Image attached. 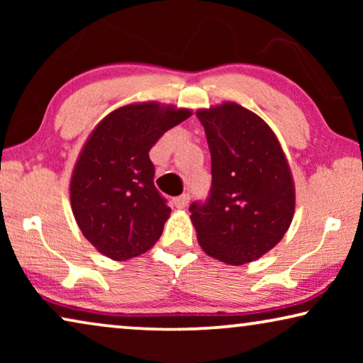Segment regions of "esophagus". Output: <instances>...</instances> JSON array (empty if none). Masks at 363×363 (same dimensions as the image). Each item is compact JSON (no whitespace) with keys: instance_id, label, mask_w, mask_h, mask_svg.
Segmentation results:
<instances>
[{"instance_id":"esophagus-1","label":"esophagus","mask_w":363,"mask_h":363,"mask_svg":"<svg viewBox=\"0 0 363 363\" xmlns=\"http://www.w3.org/2000/svg\"><path fill=\"white\" fill-rule=\"evenodd\" d=\"M190 195H188V193H183V195H180V196H177L175 198V205L178 206V208H185L188 203H190Z\"/></svg>"}]
</instances>
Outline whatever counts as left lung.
<instances>
[{"mask_svg": "<svg viewBox=\"0 0 363 363\" xmlns=\"http://www.w3.org/2000/svg\"><path fill=\"white\" fill-rule=\"evenodd\" d=\"M211 153V188L190 205L208 256L245 264L272 250L294 216L296 191L284 152L269 125L226 102L198 111Z\"/></svg>", "mask_w": 363, "mask_h": 363, "instance_id": "left-lung-1", "label": "left lung"}]
</instances>
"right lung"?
Instances as JSON below:
<instances>
[{"label":"right lung","instance_id":"obj_1","mask_svg":"<svg viewBox=\"0 0 363 363\" xmlns=\"http://www.w3.org/2000/svg\"><path fill=\"white\" fill-rule=\"evenodd\" d=\"M191 116L157 102L117 108L94 128L71 180V205L82 235L116 261L140 256L170 216L148 157L163 133Z\"/></svg>","mask_w":363,"mask_h":363}]
</instances>
